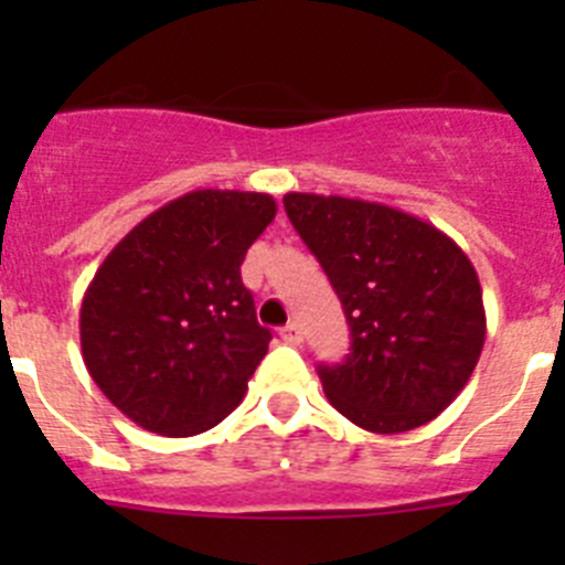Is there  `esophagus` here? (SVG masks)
<instances>
[{
  "label": "esophagus",
  "mask_w": 565,
  "mask_h": 565,
  "mask_svg": "<svg viewBox=\"0 0 565 565\" xmlns=\"http://www.w3.org/2000/svg\"><path fill=\"white\" fill-rule=\"evenodd\" d=\"M279 337H282V342L286 344H294V348H297V344H302V331H299L297 322H288V326L279 331Z\"/></svg>",
  "instance_id": "esophagus-1"
}]
</instances>
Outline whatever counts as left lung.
<instances>
[{"instance_id": "obj_1", "label": "left lung", "mask_w": 565, "mask_h": 565, "mask_svg": "<svg viewBox=\"0 0 565 565\" xmlns=\"http://www.w3.org/2000/svg\"><path fill=\"white\" fill-rule=\"evenodd\" d=\"M294 223L351 326L342 364H319L328 402L371 433H407L456 402L487 337L478 274L436 226L382 203L288 192Z\"/></svg>"}]
</instances>
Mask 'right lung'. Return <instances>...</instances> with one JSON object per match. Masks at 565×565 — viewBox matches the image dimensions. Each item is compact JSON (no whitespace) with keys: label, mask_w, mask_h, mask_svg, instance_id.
Instances as JSON below:
<instances>
[{"label":"right lung","mask_w":565,"mask_h":565,"mask_svg":"<svg viewBox=\"0 0 565 565\" xmlns=\"http://www.w3.org/2000/svg\"><path fill=\"white\" fill-rule=\"evenodd\" d=\"M271 194L198 189L143 217L82 302V356L104 396L158 436H194L243 402L271 342L239 266Z\"/></svg>","instance_id":"obj_1"}]
</instances>
